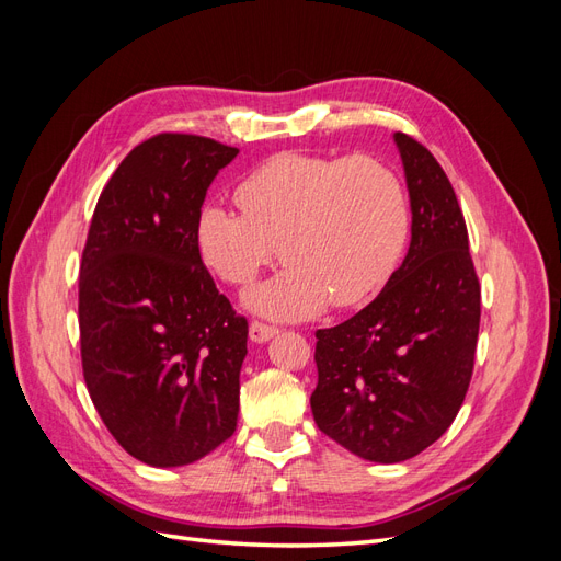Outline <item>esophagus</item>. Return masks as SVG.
Returning a JSON list of instances; mask_svg holds the SVG:
<instances>
[{"mask_svg": "<svg viewBox=\"0 0 561 561\" xmlns=\"http://www.w3.org/2000/svg\"><path fill=\"white\" fill-rule=\"evenodd\" d=\"M274 334H278V328L266 325V322H260V320L250 322V339H252L254 344H264V342H268V339L274 336Z\"/></svg>", "mask_w": 561, "mask_h": 561, "instance_id": "esophagus-1", "label": "esophagus"}]
</instances>
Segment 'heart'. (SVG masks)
<instances>
[{
    "instance_id": "obj_1",
    "label": "heart",
    "mask_w": 561,
    "mask_h": 561,
    "mask_svg": "<svg viewBox=\"0 0 561 561\" xmlns=\"http://www.w3.org/2000/svg\"><path fill=\"white\" fill-rule=\"evenodd\" d=\"M236 201L243 213L222 203L201 210L198 250L231 285L252 283L283 252L287 266L248 295L254 311L276 320L365 301L410 245V194L393 168L371 157L280 151L239 182Z\"/></svg>"
}]
</instances>
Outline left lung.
<instances>
[{"label":"left lung","instance_id":"8db88e82","mask_svg":"<svg viewBox=\"0 0 561 561\" xmlns=\"http://www.w3.org/2000/svg\"><path fill=\"white\" fill-rule=\"evenodd\" d=\"M412 241L379 297L316 332L318 428L351 454L400 463L431 447L461 410L480 332V280L466 219L431 151L396 133Z\"/></svg>","mask_w":561,"mask_h":561}]
</instances>
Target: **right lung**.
Here are the masks:
<instances>
[{
    "label": "right lung",
    "instance_id": "add662e5",
    "mask_svg": "<svg viewBox=\"0 0 561 561\" xmlns=\"http://www.w3.org/2000/svg\"><path fill=\"white\" fill-rule=\"evenodd\" d=\"M239 154L161 133L105 184L79 274L81 367L95 410L130 456L194 463L239 419L248 320L201 260L196 222L215 175Z\"/></svg>",
    "mask_w": 561,
    "mask_h": 561
}]
</instances>
